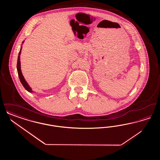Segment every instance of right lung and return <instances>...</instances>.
<instances>
[{"mask_svg":"<svg viewBox=\"0 0 160 160\" xmlns=\"http://www.w3.org/2000/svg\"><path fill=\"white\" fill-rule=\"evenodd\" d=\"M24 41H23V42ZM22 47H21L20 48V50L19 52V53H18V59H17V72H18V77H19V78H20V80L22 84H23L24 88H25L26 90H27L29 92H32V89L31 88V87L29 86V84H28V83L26 82V81L25 80L24 77H23V74H22V71H21V66H20V54H21V51H22Z\"/></svg>","mask_w":160,"mask_h":160,"instance_id":"right-lung-1","label":"right lung"}]
</instances>
